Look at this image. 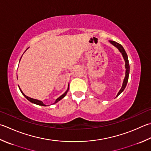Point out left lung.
Segmentation results:
<instances>
[{"mask_svg":"<svg viewBox=\"0 0 151 151\" xmlns=\"http://www.w3.org/2000/svg\"><path fill=\"white\" fill-rule=\"evenodd\" d=\"M112 44H113L114 46H116V48L119 50V51L122 53V54L123 55V58L124 59L126 64H125V67H126V76L124 78V80L123 84H122V86L121 88V89L120 90V91H119V93L117 94V96H119L120 94L122 92L124 91V90L125 89V88L127 85V83H128V77H129V61H128V55H127V54L126 53V51L124 49V48L122 47V46L119 43L116 42L115 41H113V40H109Z\"/></svg>","mask_w":151,"mask_h":151,"instance_id":"8db88e82","label":"left lung"}]
</instances>
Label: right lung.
<instances>
[{
    "instance_id": "add662e5",
    "label": "right lung",
    "mask_w": 151,
    "mask_h": 151,
    "mask_svg": "<svg viewBox=\"0 0 151 151\" xmlns=\"http://www.w3.org/2000/svg\"><path fill=\"white\" fill-rule=\"evenodd\" d=\"M26 51V50H25ZM21 60V59H20ZM19 90H20V91H21V92L22 93V94L23 96H24L29 101H31V103H35V104H37V105H42V106H46V105L45 104H44L43 103V102L42 101H39V100H37V99H32V98H31V97H28V96H25L24 93H23V91H22V90L20 89V88L19 87ZM69 86H68V89L67 90V91H65V92L63 95H61L60 97H59L58 98L55 100V103H57V102H58L59 101H60V100L61 99H63V97L66 96V94H67V91H68V90H69Z\"/></svg>"
}]
</instances>
